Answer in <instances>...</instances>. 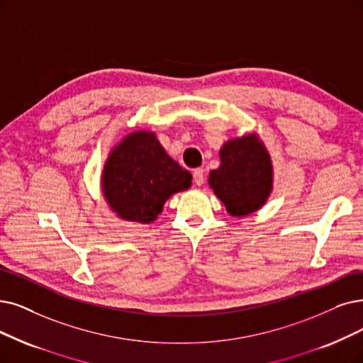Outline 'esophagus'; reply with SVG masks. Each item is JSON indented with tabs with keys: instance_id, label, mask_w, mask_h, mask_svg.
Wrapping results in <instances>:
<instances>
[{
	"instance_id": "34e87169",
	"label": "esophagus",
	"mask_w": 363,
	"mask_h": 363,
	"mask_svg": "<svg viewBox=\"0 0 363 363\" xmlns=\"http://www.w3.org/2000/svg\"><path fill=\"white\" fill-rule=\"evenodd\" d=\"M194 182L196 186H202L206 182V174H204V169L202 168H196L194 171Z\"/></svg>"
}]
</instances>
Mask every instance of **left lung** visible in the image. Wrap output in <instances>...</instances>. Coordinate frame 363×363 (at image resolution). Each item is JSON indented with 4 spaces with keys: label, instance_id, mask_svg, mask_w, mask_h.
<instances>
[{
    "label": "left lung",
    "instance_id": "left-lung-1",
    "mask_svg": "<svg viewBox=\"0 0 363 363\" xmlns=\"http://www.w3.org/2000/svg\"><path fill=\"white\" fill-rule=\"evenodd\" d=\"M220 167L213 169L208 184L230 216L242 217L262 207L272 191V164L256 134L226 141Z\"/></svg>",
    "mask_w": 363,
    "mask_h": 363
}]
</instances>
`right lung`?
I'll use <instances>...</instances> for the list:
<instances>
[{
	"label": "right lung",
	"mask_w": 363,
	"mask_h": 363,
	"mask_svg": "<svg viewBox=\"0 0 363 363\" xmlns=\"http://www.w3.org/2000/svg\"><path fill=\"white\" fill-rule=\"evenodd\" d=\"M101 184L121 219L152 223L171 195L189 189L192 176L168 156L153 133L137 131L111 150Z\"/></svg>",
	"instance_id": "right-lung-1"
}]
</instances>
